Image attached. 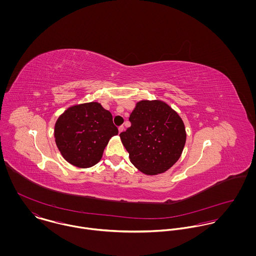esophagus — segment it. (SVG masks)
<instances>
[{"mask_svg":"<svg viewBox=\"0 0 256 256\" xmlns=\"http://www.w3.org/2000/svg\"><path fill=\"white\" fill-rule=\"evenodd\" d=\"M118 131H119V133L123 132V131H124V126H119V127H118Z\"/></svg>","mask_w":256,"mask_h":256,"instance_id":"1","label":"esophagus"}]
</instances>
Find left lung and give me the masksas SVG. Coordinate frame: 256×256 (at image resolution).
I'll list each match as a JSON object with an SVG mask.
<instances>
[{
	"instance_id": "1",
	"label": "left lung",
	"mask_w": 256,
	"mask_h": 256,
	"mask_svg": "<svg viewBox=\"0 0 256 256\" xmlns=\"http://www.w3.org/2000/svg\"><path fill=\"white\" fill-rule=\"evenodd\" d=\"M131 126L120 133L131 162L146 174L166 172L180 158L186 133L182 118L166 104L142 100L129 117Z\"/></svg>"
}]
</instances>
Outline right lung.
Here are the masks:
<instances>
[{"mask_svg": "<svg viewBox=\"0 0 256 256\" xmlns=\"http://www.w3.org/2000/svg\"><path fill=\"white\" fill-rule=\"evenodd\" d=\"M118 134L112 115L98 102L74 106L55 124V141L64 158L74 166L96 164L110 138Z\"/></svg>", "mask_w": 256, "mask_h": 256, "instance_id": "obj_1", "label": "right lung"}]
</instances>
